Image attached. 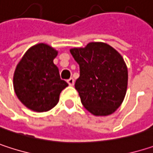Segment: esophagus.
Listing matches in <instances>:
<instances>
[{
  "instance_id": "1",
  "label": "esophagus",
  "mask_w": 153,
  "mask_h": 153,
  "mask_svg": "<svg viewBox=\"0 0 153 153\" xmlns=\"http://www.w3.org/2000/svg\"><path fill=\"white\" fill-rule=\"evenodd\" d=\"M67 83H68L70 86H74V79L73 78H70L69 79H67Z\"/></svg>"
}]
</instances>
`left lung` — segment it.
<instances>
[{"label":"left lung","instance_id":"8db88e82","mask_svg":"<svg viewBox=\"0 0 153 153\" xmlns=\"http://www.w3.org/2000/svg\"><path fill=\"white\" fill-rule=\"evenodd\" d=\"M70 51L79 66L75 88L83 106L96 116L114 112L128 87V69L122 56L103 42H90Z\"/></svg>","mask_w":153,"mask_h":153}]
</instances>
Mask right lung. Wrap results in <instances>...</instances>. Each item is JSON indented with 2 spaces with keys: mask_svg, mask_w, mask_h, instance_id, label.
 <instances>
[{
  "mask_svg": "<svg viewBox=\"0 0 153 153\" xmlns=\"http://www.w3.org/2000/svg\"><path fill=\"white\" fill-rule=\"evenodd\" d=\"M57 51L40 43L24 55L16 68L13 84L18 99L33 111L42 112L55 106L61 91L68 86L61 79L53 59Z\"/></svg>",
  "mask_w": 153,
  "mask_h": 153,
  "instance_id": "1",
  "label": "right lung"
}]
</instances>
